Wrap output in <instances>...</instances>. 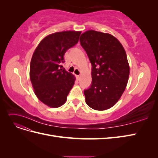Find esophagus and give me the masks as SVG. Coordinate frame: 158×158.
<instances>
[{
  "label": "esophagus",
  "mask_w": 158,
  "mask_h": 158,
  "mask_svg": "<svg viewBox=\"0 0 158 158\" xmlns=\"http://www.w3.org/2000/svg\"><path fill=\"white\" fill-rule=\"evenodd\" d=\"M80 75H76V78H77V79H78V80H79V79H80Z\"/></svg>",
  "instance_id": "obj_1"
}]
</instances>
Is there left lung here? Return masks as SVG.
Instances as JSON below:
<instances>
[{"mask_svg":"<svg viewBox=\"0 0 158 158\" xmlns=\"http://www.w3.org/2000/svg\"><path fill=\"white\" fill-rule=\"evenodd\" d=\"M80 41L92 65V83L84 92L85 103L104 111L117 103L127 87L130 66L126 51L115 37L107 33L88 30Z\"/></svg>","mask_w":158,"mask_h":158,"instance_id":"left-lung-1","label":"left lung"}]
</instances>
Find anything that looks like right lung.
<instances>
[{
    "mask_svg": "<svg viewBox=\"0 0 158 158\" xmlns=\"http://www.w3.org/2000/svg\"><path fill=\"white\" fill-rule=\"evenodd\" d=\"M81 31H64L49 34L43 39L31 57L30 78L37 98L46 106L57 108L66 97L76 78L63 69L66 51L79 40Z\"/></svg>",
    "mask_w": 158,
    "mask_h": 158,
    "instance_id": "obj_1",
    "label": "right lung"
}]
</instances>
